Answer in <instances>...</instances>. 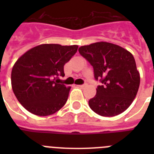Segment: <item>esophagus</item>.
<instances>
[{
	"mask_svg": "<svg viewBox=\"0 0 154 154\" xmlns=\"http://www.w3.org/2000/svg\"><path fill=\"white\" fill-rule=\"evenodd\" d=\"M78 86L79 87V88H84V87L86 86V84H85V85H78Z\"/></svg>",
	"mask_w": 154,
	"mask_h": 154,
	"instance_id": "1",
	"label": "esophagus"
}]
</instances>
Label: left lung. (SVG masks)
I'll return each instance as SVG.
<instances>
[{
  "label": "left lung",
  "instance_id": "left-lung-1",
  "mask_svg": "<svg viewBox=\"0 0 154 154\" xmlns=\"http://www.w3.org/2000/svg\"><path fill=\"white\" fill-rule=\"evenodd\" d=\"M79 51L92 65L95 79H100L103 83L89 101V107L103 116L124 112L135 99L140 82L133 55L117 45L106 42L81 46Z\"/></svg>",
  "mask_w": 154,
  "mask_h": 154
}]
</instances>
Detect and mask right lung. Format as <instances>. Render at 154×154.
I'll return each instance as SVG.
<instances>
[{"label":"right lung","mask_w":154,"mask_h":154,"mask_svg":"<svg viewBox=\"0 0 154 154\" xmlns=\"http://www.w3.org/2000/svg\"><path fill=\"white\" fill-rule=\"evenodd\" d=\"M78 45L43 44L32 48L14 63L11 86L19 103L28 112L46 116L60 109L67 101L71 87L58 82L65 75L64 65Z\"/></svg>","instance_id":"obj_1"}]
</instances>
